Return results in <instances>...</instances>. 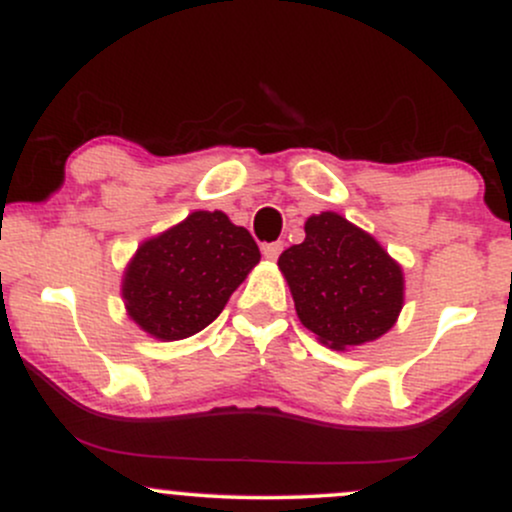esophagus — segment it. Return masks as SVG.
<instances>
[{"mask_svg": "<svg viewBox=\"0 0 512 512\" xmlns=\"http://www.w3.org/2000/svg\"><path fill=\"white\" fill-rule=\"evenodd\" d=\"M281 250H284V243H281V240H276V243L262 245V255L267 257V260H276V257L281 255Z\"/></svg>", "mask_w": 512, "mask_h": 512, "instance_id": "34e87169", "label": "esophagus"}]
</instances>
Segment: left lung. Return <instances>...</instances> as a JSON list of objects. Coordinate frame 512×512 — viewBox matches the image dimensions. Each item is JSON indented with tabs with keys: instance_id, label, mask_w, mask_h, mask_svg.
<instances>
[{
	"instance_id": "left-lung-1",
	"label": "left lung",
	"mask_w": 512,
	"mask_h": 512,
	"mask_svg": "<svg viewBox=\"0 0 512 512\" xmlns=\"http://www.w3.org/2000/svg\"><path fill=\"white\" fill-rule=\"evenodd\" d=\"M279 269L301 322L332 349L383 337L402 310L399 264L334 211L305 221V240L281 252Z\"/></svg>"
}]
</instances>
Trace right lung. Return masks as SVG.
<instances>
[{
    "label": "right lung",
    "mask_w": 512,
    "mask_h": 512,
    "mask_svg": "<svg viewBox=\"0 0 512 512\" xmlns=\"http://www.w3.org/2000/svg\"><path fill=\"white\" fill-rule=\"evenodd\" d=\"M260 262V248L223 211H195L146 240L122 284L129 317L151 337H192L219 317L231 293Z\"/></svg>",
    "instance_id": "obj_1"
}]
</instances>
